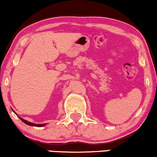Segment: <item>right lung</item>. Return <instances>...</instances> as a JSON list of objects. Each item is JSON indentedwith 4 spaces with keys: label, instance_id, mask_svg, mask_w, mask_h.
I'll list each match as a JSON object with an SVG mask.
<instances>
[{
    "label": "right lung",
    "instance_id": "1",
    "mask_svg": "<svg viewBox=\"0 0 157 157\" xmlns=\"http://www.w3.org/2000/svg\"><path fill=\"white\" fill-rule=\"evenodd\" d=\"M14 113H15V112H14ZM16 114V113H15ZM20 119L22 121H23V123H25V124H27V125H29V126H36V127H42V126H45V123H43V124H35V123H30V122H29V121H25V120H24V119H23V118H21V117H20Z\"/></svg>",
    "mask_w": 157,
    "mask_h": 157
}]
</instances>
